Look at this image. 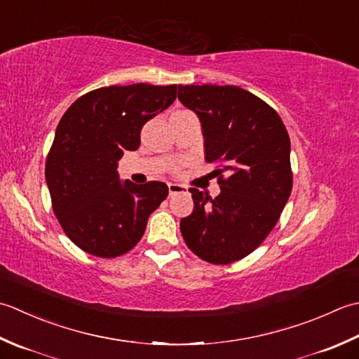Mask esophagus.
Segmentation results:
<instances>
[{"mask_svg": "<svg viewBox=\"0 0 359 359\" xmlns=\"http://www.w3.org/2000/svg\"><path fill=\"white\" fill-rule=\"evenodd\" d=\"M186 190H187V187L181 186V184H175V182H170V184H169V194H170V195L182 194V192H186Z\"/></svg>", "mask_w": 359, "mask_h": 359, "instance_id": "34e87169", "label": "esophagus"}]
</instances>
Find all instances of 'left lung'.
<instances>
[{"label":"left lung","instance_id":"obj_1","mask_svg":"<svg viewBox=\"0 0 359 359\" xmlns=\"http://www.w3.org/2000/svg\"><path fill=\"white\" fill-rule=\"evenodd\" d=\"M198 114L206 161L217 165L215 198L190 187L194 212L180 223L189 250L214 265L250 255L279 222L292 189L290 136L273 107L233 85H180Z\"/></svg>","mask_w":359,"mask_h":359}]
</instances>
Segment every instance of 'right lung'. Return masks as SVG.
I'll use <instances>...</instances> for the list:
<instances>
[{
	"label": "right lung",
	"instance_id": "add662e5",
	"mask_svg": "<svg viewBox=\"0 0 359 359\" xmlns=\"http://www.w3.org/2000/svg\"><path fill=\"white\" fill-rule=\"evenodd\" d=\"M177 99V85H111L80 96L62 116L46 158L53 210L80 250L113 259L137 245L169 187L121 182L118 161L141 144L144 123Z\"/></svg>",
	"mask_w": 359,
	"mask_h": 359
}]
</instances>
